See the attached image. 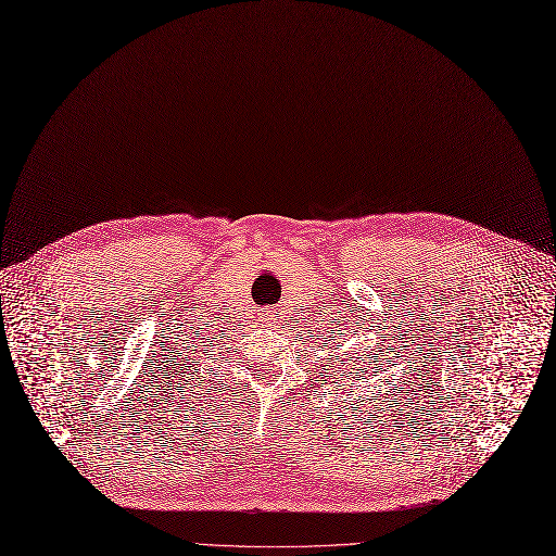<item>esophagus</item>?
Listing matches in <instances>:
<instances>
[{
	"label": "esophagus",
	"mask_w": 556,
	"mask_h": 556,
	"mask_svg": "<svg viewBox=\"0 0 556 556\" xmlns=\"http://www.w3.org/2000/svg\"><path fill=\"white\" fill-rule=\"evenodd\" d=\"M276 320H278V312H276L274 307H265V309L261 312V323H263V325L271 327V325H276Z\"/></svg>",
	"instance_id": "obj_1"
}]
</instances>
